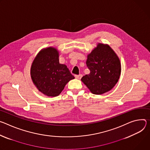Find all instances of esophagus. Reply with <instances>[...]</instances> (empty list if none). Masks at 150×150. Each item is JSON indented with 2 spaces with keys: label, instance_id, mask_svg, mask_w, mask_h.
Segmentation results:
<instances>
[{
  "label": "esophagus",
  "instance_id": "34e87169",
  "mask_svg": "<svg viewBox=\"0 0 150 150\" xmlns=\"http://www.w3.org/2000/svg\"><path fill=\"white\" fill-rule=\"evenodd\" d=\"M75 77L77 79H80L82 77V74H79V75H75Z\"/></svg>",
  "mask_w": 150,
  "mask_h": 150
}]
</instances>
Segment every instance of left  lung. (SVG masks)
Wrapping results in <instances>:
<instances>
[{
	"label": "left lung",
	"mask_w": 150,
	"mask_h": 150,
	"mask_svg": "<svg viewBox=\"0 0 150 150\" xmlns=\"http://www.w3.org/2000/svg\"><path fill=\"white\" fill-rule=\"evenodd\" d=\"M86 65L90 73L81 80L93 94L101 95L110 91L119 79L120 62L108 45L99 43L88 55Z\"/></svg>",
	"instance_id": "1"
}]
</instances>
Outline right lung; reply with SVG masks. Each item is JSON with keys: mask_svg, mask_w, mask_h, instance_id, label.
Listing matches in <instances>:
<instances>
[{"mask_svg": "<svg viewBox=\"0 0 150 150\" xmlns=\"http://www.w3.org/2000/svg\"><path fill=\"white\" fill-rule=\"evenodd\" d=\"M58 52L54 47L41 51L33 62L31 77L39 91L48 96L59 95L74 77L64 64L59 62Z\"/></svg>", "mask_w": 150, "mask_h": 150, "instance_id": "right-lung-1", "label": "right lung"}]
</instances>
